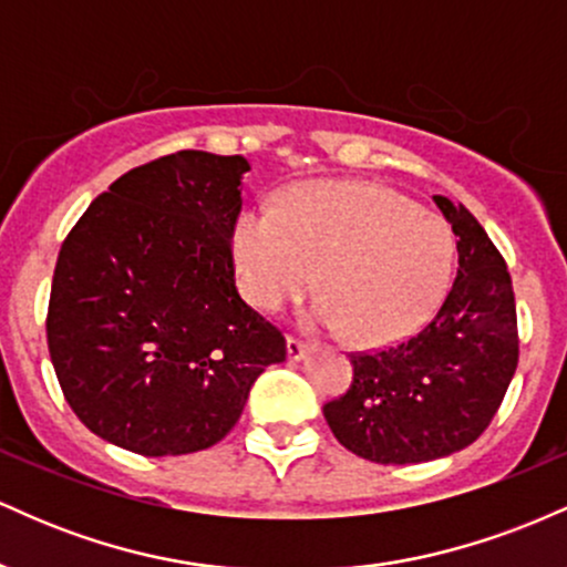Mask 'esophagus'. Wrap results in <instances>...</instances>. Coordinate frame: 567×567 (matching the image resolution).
Listing matches in <instances>:
<instances>
[{
	"label": "esophagus",
	"mask_w": 567,
	"mask_h": 567,
	"mask_svg": "<svg viewBox=\"0 0 567 567\" xmlns=\"http://www.w3.org/2000/svg\"><path fill=\"white\" fill-rule=\"evenodd\" d=\"M306 351H309V343L301 341V338H296V336H288V357H290V360H301Z\"/></svg>",
	"instance_id": "34e87169"
}]
</instances>
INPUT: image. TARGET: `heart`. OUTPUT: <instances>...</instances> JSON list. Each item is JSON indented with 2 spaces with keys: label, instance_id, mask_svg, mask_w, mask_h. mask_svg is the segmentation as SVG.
I'll use <instances>...</instances> for the list:
<instances>
[{
  "label": "heart",
  "instance_id": "b5f03b06",
  "mask_svg": "<svg viewBox=\"0 0 567 567\" xmlns=\"http://www.w3.org/2000/svg\"><path fill=\"white\" fill-rule=\"evenodd\" d=\"M453 234L432 213L383 186H317L282 213L252 210L234 229L243 288L258 309L298 301L320 277L309 322L386 343L426 317L445 290Z\"/></svg>",
  "mask_w": 567,
  "mask_h": 567
}]
</instances>
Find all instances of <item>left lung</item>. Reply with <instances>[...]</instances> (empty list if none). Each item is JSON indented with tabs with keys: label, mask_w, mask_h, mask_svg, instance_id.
Here are the masks:
<instances>
[{
	"label": "left lung",
	"mask_w": 567,
	"mask_h": 567,
	"mask_svg": "<svg viewBox=\"0 0 567 567\" xmlns=\"http://www.w3.org/2000/svg\"><path fill=\"white\" fill-rule=\"evenodd\" d=\"M434 202L458 237V271L445 301L405 341L351 354V386L322 408L336 440L375 464L464 451L493 421L517 370V309L504 256L464 205Z\"/></svg>",
	"instance_id": "obj_1"
}]
</instances>
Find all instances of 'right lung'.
Instances as JSON below:
<instances>
[{
    "label": "right lung",
    "mask_w": 567,
    "mask_h": 567,
    "mask_svg": "<svg viewBox=\"0 0 567 567\" xmlns=\"http://www.w3.org/2000/svg\"><path fill=\"white\" fill-rule=\"evenodd\" d=\"M245 157L175 152L116 178L58 252L48 349L90 432L125 451L213 447L285 336L239 298Z\"/></svg>",
    "instance_id": "add662e5"
}]
</instances>
